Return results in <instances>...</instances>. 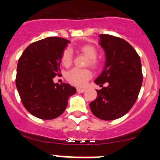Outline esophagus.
I'll return each mask as SVG.
<instances>
[{"instance_id": "34e87169", "label": "esophagus", "mask_w": 160, "mask_h": 160, "mask_svg": "<svg viewBox=\"0 0 160 160\" xmlns=\"http://www.w3.org/2000/svg\"><path fill=\"white\" fill-rule=\"evenodd\" d=\"M86 90V89H83V88H77V91L78 93H83Z\"/></svg>"}]
</instances>
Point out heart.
<instances>
[{
  "instance_id": "1",
  "label": "heart",
  "mask_w": 160,
  "mask_h": 160,
  "mask_svg": "<svg viewBox=\"0 0 160 160\" xmlns=\"http://www.w3.org/2000/svg\"><path fill=\"white\" fill-rule=\"evenodd\" d=\"M80 51L89 58V61L87 62V65L96 68L98 67L99 62L97 60L98 51L97 49L92 45L87 44L84 46H82L79 48ZM62 64L66 67L70 66L72 63V52L70 49H66L64 50L61 58ZM92 73L88 69H78L74 68L70 71L68 72L66 74V79L67 81L72 85H74L76 87H84L87 84V81L91 78Z\"/></svg>"
}]
</instances>
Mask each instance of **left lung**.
<instances>
[{
	"mask_svg": "<svg viewBox=\"0 0 160 160\" xmlns=\"http://www.w3.org/2000/svg\"><path fill=\"white\" fill-rule=\"evenodd\" d=\"M99 45L105 52V66L94 82L100 87L96 99L90 103L97 118L114 120L125 115L134 106L142 82L140 58L125 40L100 34Z\"/></svg>",
	"mask_w": 160,
	"mask_h": 160,
	"instance_id": "1",
	"label": "left lung"
}]
</instances>
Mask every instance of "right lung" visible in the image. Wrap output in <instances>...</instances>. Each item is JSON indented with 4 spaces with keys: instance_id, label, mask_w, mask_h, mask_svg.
Here are the masks:
<instances>
[{
    "instance_id": "1",
    "label": "right lung",
    "mask_w": 160,
    "mask_h": 160,
    "mask_svg": "<svg viewBox=\"0 0 160 160\" xmlns=\"http://www.w3.org/2000/svg\"><path fill=\"white\" fill-rule=\"evenodd\" d=\"M70 41L50 37L30 44L17 67L16 87L25 109L42 119H53L66 110L76 88L67 83H54L60 75L61 58Z\"/></svg>"
}]
</instances>
